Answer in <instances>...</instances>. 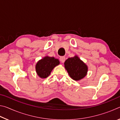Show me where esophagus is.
<instances>
[{"mask_svg":"<svg viewBox=\"0 0 120 120\" xmlns=\"http://www.w3.org/2000/svg\"><path fill=\"white\" fill-rule=\"evenodd\" d=\"M60 61L62 63H64V62L65 61V60H66V58L64 57V56H60Z\"/></svg>","mask_w":120,"mask_h":120,"instance_id":"34e87169","label":"esophagus"}]
</instances>
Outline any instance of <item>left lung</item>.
I'll return each mask as SVG.
<instances>
[{
	"label": "left lung",
	"instance_id": "1",
	"mask_svg": "<svg viewBox=\"0 0 120 120\" xmlns=\"http://www.w3.org/2000/svg\"><path fill=\"white\" fill-rule=\"evenodd\" d=\"M64 64L69 76L75 80L82 79L87 75L88 66L78 56L69 58L65 61Z\"/></svg>",
	"mask_w": 120,
	"mask_h": 120
}]
</instances>
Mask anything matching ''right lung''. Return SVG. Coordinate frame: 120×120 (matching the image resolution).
<instances>
[{"label":"right lung","mask_w":120,"mask_h":120,"mask_svg":"<svg viewBox=\"0 0 120 120\" xmlns=\"http://www.w3.org/2000/svg\"><path fill=\"white\" fill-rule=\"evenodd\" d=\"M59 64L60 61L58 59L48 56H45L36 64V72L40 78H46L50 76L54 68Z\"/></svg>","instance_id":"right-lung-1"}]
</instances>
